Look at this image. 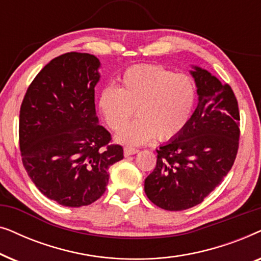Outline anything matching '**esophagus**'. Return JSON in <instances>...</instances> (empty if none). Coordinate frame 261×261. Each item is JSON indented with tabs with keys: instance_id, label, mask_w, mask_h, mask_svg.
Listing matches in <instances>:
<instances>
[{
	"instance_id": "obj_1",
	"label": "esophagus",
	"mask_w": 261,
	"mask_h": 261,
	"mask_svg": "<svg viewBox=\"0 0 261 261\" xmlns=\"http://www.w3.org/2000/svg\"><path fill=\"white\" fill-rule=\"evenodd\" d=\"M139 149L138 148H134V147H124L123 148V154L124 156H128V155H133L135 153H138Z\"/></svg>"
}]
</instances>
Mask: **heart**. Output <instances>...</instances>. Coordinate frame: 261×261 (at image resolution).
I'll list each match as a JSON object with an SVG mask.
<instances>
[{
    "instance_id": "b5f03b06",
    "label": "heart",
    "mask_w": 261,
    "mask_h": 261,
    "mask_svg": "<svg viewBox=\"0 0 261 261\" xmlns=\"http://www.w3.org/2000/svg\"><path fill=\"white\" fill-rule=\"evenodd\" d=\"M120 82V88L107 85L98 96L99 113L113 130L120 129L137 110L139 119L117 134L120 142L141 145L154 137L167 141L188 126L197 102V87L189 74L160 65H134Z\"/></svg>"
}]
</instances>
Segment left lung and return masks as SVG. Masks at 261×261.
Instances as JSON below:
<instances>
[{"label": "left lung", "mask_w": 261, "mask_h": 261, "mask_svg": "<svg viewBox=\"0 0 261 261\" xmlns=\"http://www.w3.org/2000/svg\"><path fill=\"white\" fill-rule=\"evenodd\" d=\"M198 106L184 130L156 149V165L145 192L159 208L179 212L199 204L219 185L237 158L240 112L229 84L208 71H191Z\"/></svg>", "instance_id": "obj_1"}]
</instances>
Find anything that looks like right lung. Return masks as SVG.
Listing matches in <instances>:
<instances>
[{"label": "right lung", "mask_w": 261, "mask_h": 261, "mask_svg": "<svg viewBox=\"0 0 261 261\" xmlns=\"http://www.w3.org/2000/svg\"><path fill=\"white\" fill-rule=\"evenodd\" d=\"M98 59L69 52L52 59L28 87L20 108L24 170L41 194L65 206L89 205L105 194L109 167L123 148L98 124Z\"/></svg>", "instance_id": "add662e5"}]
</instances>
